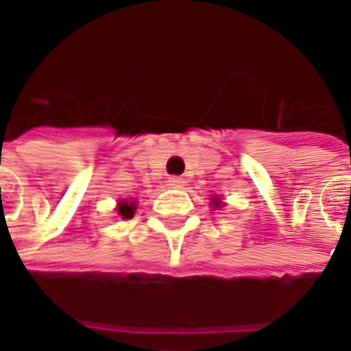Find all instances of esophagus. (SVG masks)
<instances>
[{"mask_svg": "<svg viewBox=\"0 0 351 351\" xmlns=\"http://www.w3.org/2000/svg\"><path fill=\"white\" fill-rule=\"evenodd\" d=\"M167 182L171 188H184L186 186V178H182V176H171Z\"/></svg>", "mask_w": 351, "mask_h": 351, "instance_id": "esophagus-1", "label": "esophagus"}]
</instances>
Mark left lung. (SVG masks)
Here are the masks:
<instances>
[{
  "label": "left lung",
  "mask_w": 351,
  "mask_h": 351,
  "mask_svg": "<svg viewBox=\"0 0 351 351\" xmlns=\"http://www.w3.org/2000/svg\"><path fill=\"white\" fill-rule=\"evenodd\" d=\"M213 205L216 206V208H220L221 206V199L218 197V195H213Z\"/></svg>",
  "instance_id": "obj_1"
}]
</instances>
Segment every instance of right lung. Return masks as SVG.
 <instances>
[{
    "mask_svg": "<svg viewBox=\"0 0 351 351\" xmlns=\"http://www.w3.org/2000/svg\"><path fill=\"white\" fill-rule=\"evenodd\" d=\"M116 210H118V214L122 216L123 220H130V218H133L135 210H137V201L135 199H120Z\"/></svg>",
    "mask_w": 351,
    "mask_h": 351,
    "instance_id": "add662e5",
    "label": "right lung"
}]
</instances>
